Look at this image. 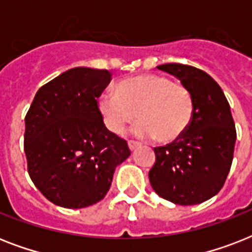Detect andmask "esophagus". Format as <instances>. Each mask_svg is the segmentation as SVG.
<instances>
[{"label":"esophagus","mask_w":252,"mask_h":252,"mask_svg":"<svg viewBox=\"0 0 252 252\" xmlns=\"http://www.w3.org/2000/svg\"><path fill=\"white\" fill-rule=\"evenodd\" d=\"M138 145H140V144H138L137 141H128V146H129L130 150H134Z\"/></svg>","instance_id":"1"}]
</instances>
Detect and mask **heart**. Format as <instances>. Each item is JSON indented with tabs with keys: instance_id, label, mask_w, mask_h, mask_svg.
<instances>
[{
	"instance_id": "obj_1",
	"label": "heart",
	"mask_w": 252,
	"mask_h": 252,
	"mask_svg": "<svg viewBox=\"0 0 252 252\" xmlns=\"http://www.w3.org/2000/svg\"><path fill=\"white\" fill-rule=\"evenodd\" d=\"M98 107L103 122L115 134L124 132L136 118L141 122L134 128L138 137L172 142L182 137L192 122L193 99L180 84L166 77L141 74L122 81L115 91L99 95Z\"/></svg>"
}]
</instances>
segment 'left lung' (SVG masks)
I'll list each match as a JSON object with an SVG mask.
<instances>
[{
	"label": "left lung",
	"instance_id": "left-lung-1",
	"mask_svg": "<svg viewBox=\"0 0 252 252\" xmlns=\"http://www.w3.org/2000/svg\"><path fill=\"white\" fill-rule=\"evenodd\" d=\"M157 68L191 93L193 116L182 137L154 148L150 184L171 203L195 205L217 195L230 171L237 140L230 106L220 85L203 70L183 64Z\"/></svg>",
	"mask_w": 252,
	"mask_h": 252
}]
</instances>
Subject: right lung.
<instances>
[{
    "mask_svg": "<svg viewBox=\"0 0 252 252\" xmlns=\"http://www.w3.org/2000/svg\"><path fill=\"white\" fill-rule=\"evenodd\" d=\"M110 81L106 69H69L37 90L26 115L30 178L59 207L100 201L116 166L129 157L126 141L107 129L98 108Z\"/></svg>",
    "mask_w": 252,
    "mask_h": 252,
    "instance_id": "right-lung-1",
    "label": "right lung"
}]
</instances>
